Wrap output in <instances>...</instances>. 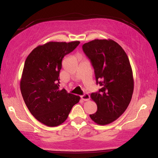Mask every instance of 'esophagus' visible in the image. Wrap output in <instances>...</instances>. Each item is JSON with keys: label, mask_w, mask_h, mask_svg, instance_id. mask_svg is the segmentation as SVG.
<instances>
[{"label": "esophagus", "mask_w": 158, "mask_h": 158, "mask_svg": "<svg viewBox=\"0 0 158 158\" xmlns=\"http://www.w3.org/2000/svg\"><path fill=\"white\" fill-rule=\"evenodd\" d=\"M89 95L88 94H85L82 95H81V99L84 100V101H88L89 99Z\"/></svg>", "instance_id": "obj_1"}]
</instances>
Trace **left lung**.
Instances as JSON below:
<instances>
[{
	"mask_svg": "<svg viewBox=\"0 0 158 158\" xmlns=\"http://www.w3.org/2000/svg\"><path fill=\"white\" fill-rule=\"evenodd\" d=\"M102 87L90 97L98 106L90 118L99 125L114 121L125 111L134 90L132 70L125 51L112 40H94L82 46Z\"/></svg>",
	"mask_w": 158,
	"mask_h": 158,
	"instance_id": "obj_1",
	"label": "left lung"
}]
</instances>
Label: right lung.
<instances>
[{"mask_svg":"<svg viewBox=\"0 0 158 158\" xmlns=\"http://www.w3.org/2000/svg\"><path fill=\"white\" fill-rule=\"evenodd\" d=\"M79 41L48 42L37 46L27 56L20 81V90L27 107L38 121L56 127L67 118L80 96L59 89V73L63 57Z\"/></svg>","mask_w":158,"mask_h":158,"instance_id":"add662e5","label":"right lung"}]
</instances>
